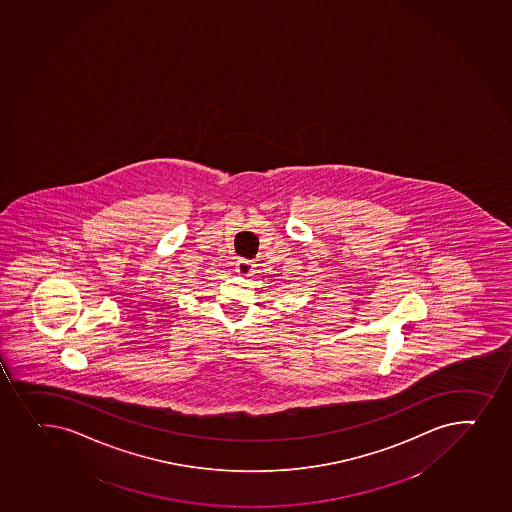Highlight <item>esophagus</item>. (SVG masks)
<instances>
[{
    "instance_id": "34e87169",
    "label": "esophagus",
    "mask_w": 512,
    "mask_h": 512,
    "mask_svg": "<svg viewBox=\"0 0 512 512\" xmlns=\"http://www.w3.org/2000/svg\"><path fill=\"white\" fill-rule=\"evenodd\" d=\"M253 267H255V265L247 259H238L237 264H235V270H237L238 274L242 275L252 274Z\"/></svg>"
}]
</instances>
